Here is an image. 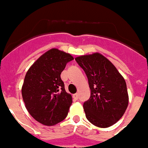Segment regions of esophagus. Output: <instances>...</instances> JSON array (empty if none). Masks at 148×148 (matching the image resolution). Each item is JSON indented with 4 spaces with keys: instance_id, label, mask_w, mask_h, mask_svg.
<instances>
[{
    "instance_id": "esophagus-1",
    "label": "esophagus",
    "mask_w": 148,
    "mask_h": 148,
    "mask_svg": "<svg viewBox=\"0 0 148 148\" xmlns=\"http://www.w3.org/2000/svg\"><path fill=\"white\" fill-rule=\"evenodd\" d=\"M73 98H74V100H77V98H78V94L77 93L73 94Z\"/></svg>"
}]
</instances>
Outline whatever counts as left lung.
<instances>
[{
    "label": "left lung",
    "mask_w": 148,
    "mask_h": 148,
    "mask_svg": "<svg viewBox=\"0 0 148 148\" xmlns=\"http://www.w3.org/2000/svg\"><path fill=\"white\" fill-rule=\"evenodd\" d=\"M86 74L91 90L83 108L87 120L99 127L116 123L128 105L126 82L114 65L99 53L75 58Z\"/></svg>",
    "instance_id": "8db88e82"
}]
</instances>
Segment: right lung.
<instances>
[{"label": "right lung", "instance_id": "1", "mask_svg": "<svg viewBox=\"0 0 148 148\" xmlns=\"http://www.w3.org/2000/svg\"><path fill=\"white\" fill-rule=\"evenodd\" d=\"M74 58L58 49L41 55L29 68L22 86V97L31 116L39 123L52 126L66 117L72 97L65 90L61 73Z\"/></svg>", "mask_w": 148, "mask_h": 148}]
</instances>
